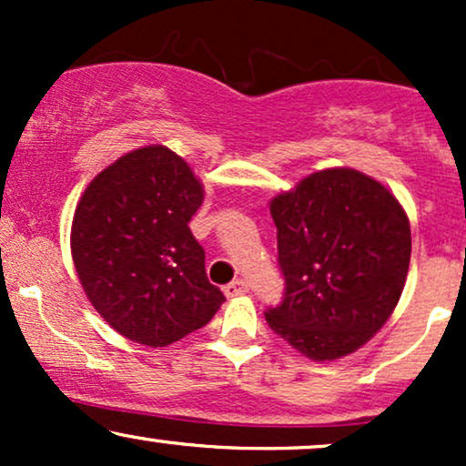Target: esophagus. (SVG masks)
Segmentation results:
<instances>
[{"label":"esophagus","instance_id":"1","mask_svg":"<svg viewBox=\"0 0 466 466\" xmlns=\"http://www.w3.org/2000/svg\"><path fill=\"white\" fill-rule=\"evenodd\" d=\"M248 291V282L240 280V278H237V280H232L229 285L223 287V293H226L228 298H237V296H243V293Z\"/></svg>","mask_w":466,"mask_h":466}]
</instances>
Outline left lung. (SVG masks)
I'll use <instances>...</instances> for the list:
<instances>
[{
  "label": "left lung",
  "mask_w": 466,
  "mask_h": 466,
  "mask_svg": "<svg viewBox=\"0 0 466 466\" xmlns=\"http://www.w3.org/2000/svg\"><path fill=\"white\" fill-rule=\"evenodd\" d=\"M285 293L265 311L313 361L361 349L388 322L408 278L411 234L397 197L352 168L309 175L269 206Z\"/></svg>",
  "instance_id": "8db88e82"
}]
</instances>
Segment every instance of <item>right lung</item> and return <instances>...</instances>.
Returning a JSON list of instances; mask_svg holds the SVG:
<instances>
[{
	"label": "right lung",
	"mask_w": 466,
	"mask_h": 466,
	"mask_svg": "<svg viewBox=\"0 0 466 466\" xmlns=\"http://www.w3.org/2000/svg\"><path fill=\"white\" fill-rule=\"evenodd\" d=\"M201 203L190 166L157 144L122 155L80 197L72 221L78 280L100 318L131 341L173 344L226 300L188 228Z\"/></svg>",
	"instance_id": "add662e5"
}]
</instances>
